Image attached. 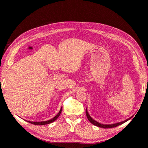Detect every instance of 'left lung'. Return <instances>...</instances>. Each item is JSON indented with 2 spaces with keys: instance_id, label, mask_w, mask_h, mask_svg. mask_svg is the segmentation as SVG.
<instances>
[{
  "instance_id": "1",
  "label": "left lung",
  "mask_w": 148,
  "mask_h": 148,
  "mask_svg": "<svg viewBox=\"0 0 148 148\" xmlns=\"http://www.w3.org/2000/svg\"><path fill=\"white\" fill-rule=\"evenodd\" d=\"M86 116H87V118L89 120V122H90L92 124L96 125V126L98 127H101V128H114V127H116L119 126V125H122L123 123H124L125 122H127L128 120H130L132 117L128 118V119L125 120H123L122 121V122H118V123H113V124H102V123H99L98 122H97V121H96L95 120H94L90 115H89L88 112V110H87V108L86 109Z\"/></svg>"
}]
</instances>
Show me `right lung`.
<instances>
[{"label": "right lung", "mask_w": 148, "mask_h": 148, "mask_svg": "<svg viewBox=\"0 0 148 148\" xmlns=\"http://www.w3.org/2000/svg\"><path fill=\"white\" fill-rule=\"evenodd\" d=\"M62 107L60 108V111L54 117L52 118V119L49 120H47V121H44V122H31V121H28V120H26V122H28L30 123H32L34 125H47V124H49L51 123H52L53 122H54L57 119V118L59 117V115H60L61 112H62Z\"/></svg>", "instance_id": "add662e5"}]
</instances>
